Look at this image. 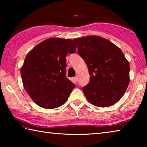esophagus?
Listing matches in <instances>:
<instances>
[{
  "instance_id": "obj_1",
  "label": "esophagus",
  "mask_w": 147,
  "mask_h": 147,
  "mask_svg": "<svg viewBox=\"0 0 147 147\" xmlns=\"http://www.w3.org/2000/svg\"><path fill=\"white\" fill-rule=\"evenodd\" d=\"M73 79H74V81L77 82V80H78V77H77V76H74V78H73Z\"/></svg>"
}]
</instances>
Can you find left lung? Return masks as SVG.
I'll use <instances>...</instances> for the list:
<instances>
[{"instance_id":"obj_1","label":"left lung","mask_w":147,"mask_h":147,"mask_svg":"<svg viewBox=\"0 0 147 147\" xmlns=\"http://www.w3.org/2000/svg\"><path fill=\"white\" fill-rule=\"evenodd\" d=\"M74 41L91 75L89 83L82 88L87 100L101 108L117 102L130 82V63L123 52L98 36H84Z\"/></svg>"}]
</instances>
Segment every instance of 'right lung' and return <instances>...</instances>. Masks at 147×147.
Here are the masks:
<instances>
[{"label": "right lung", "mask_w": 147, "mask_h": 147, "mask_svg": "<svg viewBox=\"0 0 147 147\" xmlns=\"http://www.w3.org/2000/svg\"><path fill=\"white\" fill-rule=\"evenodd\" d=\"M76 45L71 39L51 38L34 47L21 68L23 87L33 101L45 109L61 106L75 87L65 76L66 58Z\"/></svg>", "instance_id": "add662e5"}]
</instances>
